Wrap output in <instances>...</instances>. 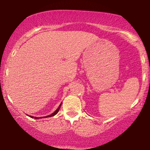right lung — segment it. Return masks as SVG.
Here are the masks:
<instances>
[{
    "label": "right lung",
    "mask_w": 150,
    "mask_h": 150,
    "mask_svg": "<svg viewBox=\"0 0 150 150\" xmlns=\"http://www.w3.org/2000/svg\"><path fill=\"white\" fill-rule=\"evenodd\" d=\"M61 103L59 105V108H57V110H56V111L54 112H53L52 113V114H51L50 115H48V116H46V117H32V116H30V117H32V118H35V119H39V118H45V117H53V116H54L55 115H57V113H58V112L59 111V110H60V108H61Z\"/></svg>",
    "instance_id": "right-lung-1"
}]
</instances>
